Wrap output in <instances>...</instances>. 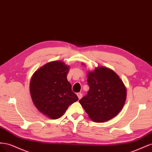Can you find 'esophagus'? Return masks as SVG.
<instances>
[{"instance_id":"esophagus-1","label":"esophagus","mask_w":152,"mask_h":152,"mask_svg":"<svg viewBox=\"0 0 152 152\" xmlns=\"http://www.w3.org/2000/svg\"><path fill=\"white\" fill-rule=\"evenodd\" d=\"M77 95L78 98H79V99H80L82 98V94L81 93H77Z\"/></svg>"}]
</instances>
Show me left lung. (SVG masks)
Returning <instances> with one entry per match:
<instances>
[{"label": "left lung", "mask_w": 152, "mask_h": 152, "mask_svg": "<svg viewBox=\"0 0 152 152\" xmlns=\"http://www.w3.org/2000/svg\"><path fill=\"white\" fill-rule=\"evenodd\" d=\"M87 78L89 90L79 103L91 120L104 122L117 115L127 98L126 87L120 77L112 69L98 66L88 72Z\"/></svg>", "instance_id": "obj_1"}]
</instances>
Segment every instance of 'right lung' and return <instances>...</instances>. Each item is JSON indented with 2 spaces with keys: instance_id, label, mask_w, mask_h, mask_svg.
<instances>
[{
  "instance_id": "right-lung-1",
  "label": "right lung",
  "mask_w": 152,
  "mask_h": 152,
  "mask_svg": "<svg viewBox=\"0 0 152 152\" xmlns=\"http://www.w3.org/2000/svg\"><path fill=\"white\" fill-rule=\"evenodd\" d=\"M70 67L61 61L49 62L36 70L30 83L34 104L50 119H57L79 99L67 80Z\"/></svg>"
}]
</instances>
